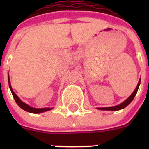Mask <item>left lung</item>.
Masks as SVG:
<instances>
[{"instance_id":"obj_1","label":"left lung","mask_w":149,"mask_h":149,"mask_svg":"<svg viewBox=\"0 0 149 149\" xmlns=\"http://www.w3.org/2000/svg\"><path fill=\"white\" fill-rule=\"evenodd\" d=\"M140 81H141V79H139V82H138L137 86H136V89H134V91L133 92L132 94L131 95L129 96L128 98L125 100V101H123L122 103H121L120 104L117 105V106H114V107H98V110H113V111H116V110H122V109L125 108L127 106L128 104H131V101H133V99L134 98L135 95H136V93H137L138 89H139V84H140Z\"/></svg>"}]
</instances>
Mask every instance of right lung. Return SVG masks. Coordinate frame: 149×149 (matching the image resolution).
I'll list each match as a JSON object with an SVG mask.
<instances>
[{"label": "right lung", "mask_w": 149, "mask_h": 149, "mask_svg": "<svg viewBox=\"0 0 149 149\" xmlns=\"http://www.w3.org/2000/svg\"><path fill=\"white\" fill-rule=\"evenodd\" d=\"M8 82H9V86H10V89L11 90V93L13 94V98L15 99V102L17 103V104L21 108L23 109L25 111L29 112V113H43V112L48 111V110H51L52 108H50V107H45V108H34V107H30L29 105H27V104L24 103L23 101H22V100L18 98L17 95L14 93V91L13 90L11 86V84H10V77H8Z\"/></svg>", "instance_id": "right-lung-1"}]
</instances>
